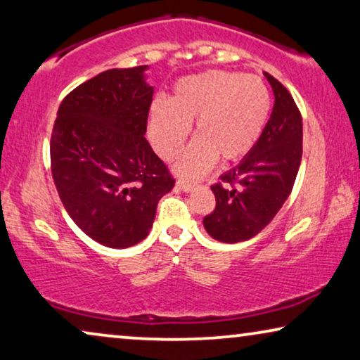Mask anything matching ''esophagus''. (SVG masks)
Listing matches in <instances>:
<instances>
[{
  "instance_id": "34e87169",
  "label": "esophagus",
  "mask_w": 360,
  "mask_h": 360,
  "mask_svg": "<svg viewBox=\"0 0 360 360\" xmlns=\"http://www.w3.org/2000/svg\"><path fill=\"white\" fill-rule=\"evenodd\" d=\"M176 186L179 187L181 191L184 192H191L192 189H194V182H189V181H184V179H178V182H176Z\"/></svg>"
}]
</instances>
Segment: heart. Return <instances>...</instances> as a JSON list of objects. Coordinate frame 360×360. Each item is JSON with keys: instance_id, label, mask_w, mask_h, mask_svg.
I'll return each mask as SVG.
<instances>
[{"instance_id": "obj_1", "label": "heart", "mask_w": 360, "mask_h": 360, "mask_svg": "<svg viewBox=\"0 0 360 360\" xmlns=\"http://www.w3.org/2000/svg\"><path fill=\"white\" fill-rule=\"evenodd\" d=\"M271 91L252 75L209 70L179 79L166 101L150 108L148 131L161 158L178 155L194 122L197 139L176 161V173L197 178L215 165L236 161L255 148L271 114Z\"/></svg>"}]
</instances>
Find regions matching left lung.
Returning <instances> with one entry per match:
<instances>
[{
  "mask_svg": "<svg viewBox=\"0 0 360 360\" xmlns=\"http://www.w3.org/2000/svg\"><path fill=\"white\" fill-rule=\"evenodd\" d=\"M264 75L276 98L264 131L240 165L210 186L217 205L204 226L221 243L246 241L264 230L290 195L300 168L302 114L285 86Z\"/></svg>",
  "mask_w": 360,
  "mask_h": 360,
  "instance_id": "obj_1",
  "label": "left lung"
}]
</instances>
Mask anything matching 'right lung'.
<instances>
[{"label": "right lung", "mask_w": 360, "mask_h": 360, "mask_svg": "<svg viewBox=\"0 0 360 360\" xmlns=\"http://www.w3.org/2000/svg\"><path fill=\"white\" fill-rule=\"evenodd\" d=\"M146 67L112 68L60 104L50 139L52 176L68 215L108 248L148 236L174 178L145 139L153 88Z\"/></svg>", "instance_id": "obj_1"}]
</instances>
